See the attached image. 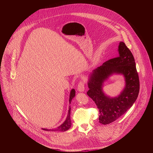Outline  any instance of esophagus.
<instances>
[{
  "label": "esophagus",
  "mask_w": 153,
  "mask_h": 153,
  "mask_svg": "<svg viewBox=\"0 0 153 153\" xmlns=\"http://www.w3.org/2000/svg\"><path fill=\"white\" fill-rule=\"evenodd\" d=\"M85 90V82L83 80H81L79 81L77 86V90L79 91H83Z\"/></svg>",
  "instance_id": "34e87169"
}]
</instances>
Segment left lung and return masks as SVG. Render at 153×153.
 Listing matches in <instances>:
<instances>
[{
	"instance_id": "1",
	"label": "left lung",
	"mask_w": 153,
	"mask_h": 153,
	"mask_svg": "<svg viewBox=\"0 0 153 153\" xmlns=\"http://www.w3.org/2000/svg\"><path fill=\"white\" fill-rule=\"evenodd\" d=\"M119 56L104 62L93 70L88 83L86 94L94 102L99 111V122L107 125L123 115L136 100L140 89L138 73L133 55L123 42L119 45ZM113 73L122 74L126 85L117 97L110 98L102 91V83Z\"/></svg>"
}]
</instances>
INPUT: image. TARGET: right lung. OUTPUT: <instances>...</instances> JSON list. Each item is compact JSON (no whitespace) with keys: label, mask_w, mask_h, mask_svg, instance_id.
Returning <instances> with one entry per match:
<instances>
[{"label":"right lung","mask_w":153,"mask_h":153,"mask_svg":"<svg viewBox=\"0 0 153 153\" xmlns=\"http://www.w3.org/2000/svg\"><path fill=\"white\" fill-rule=\"evenodd\" d=\"M75 90L74 89H73L71 91L70 93V103H71V100L73 99V98L75 96ZM70 112H71V108L70 107L69 110H68V114L67 117V119L65 120V121L63 122V123H62L60 126H59V127L54 128V129H42L45 131H65L68 129H69L71 128V119H70Z\"/></svg>","instance_id":"right-lung-1"}]
</instances>
